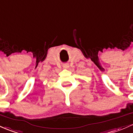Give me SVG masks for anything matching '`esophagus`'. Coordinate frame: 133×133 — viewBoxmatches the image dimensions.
Instances as JSON below:
<instances>
[{"label":"esophagus","instance_id":"obj_1","mask_svg":"<svg viewBox=\"0 0 133 133\" xmlns=\"http://www.w3.org/2000/svg\"><path fill=\"white\" fill-rule=\"evenodd\" d=\"M63 68L64 69H68V68H69V65H68V64H65V65H63Z\"/></svg>","mask_w":133,"mask_h":133}]
</instances>
